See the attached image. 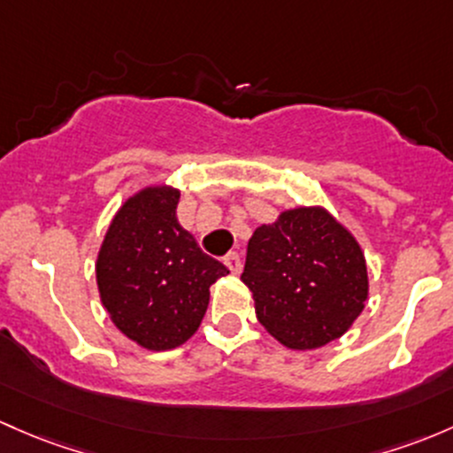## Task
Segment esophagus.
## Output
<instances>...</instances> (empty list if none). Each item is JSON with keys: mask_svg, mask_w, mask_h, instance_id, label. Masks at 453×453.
<instances>
[{"mask_svg": "<svg viewBox=\"0 0 453 453\" xmlns=\"http://www.w3.org/2000/svg\"><path fill=\"white\" fill-rule=\"evenodd\" d=\"M223 263H226V266L232 271V273H241L242 265H241V256L236 254V251H230V254L223 258Z\"/></svg>", "mask_w": 453, "mask_h": 453, "instance_id": "1", "label": "esophagus"}]
</instances>
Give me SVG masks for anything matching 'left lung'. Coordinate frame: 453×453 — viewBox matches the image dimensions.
Masks as SVG:
<instances>
[{
	"label": "left lung",
	"instance_id": "8db88e82",
	"mask_svg": "<svg viewBox=\"0 0 453 453\" xmlns=\"http://www.w3.org/2000/svg\"><path fill=\"white\" fill-rule=\"evenodd\" d=\"M241 280L265 330L290 349H317L345 334L369 293L363 250L323 208H295L260 226Z\"/></svg>",
	"mask_w": 453,
	"mask_h": 453
}]
</instances>
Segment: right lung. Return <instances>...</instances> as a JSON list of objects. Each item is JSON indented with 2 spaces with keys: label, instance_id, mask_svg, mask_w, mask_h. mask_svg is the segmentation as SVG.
I'll use <instances>...</instances> for the list:
<instances>
[{
  "label": "right lung",
  "instance_id": "obj_1",
  "mask_svg": "<svg viewBox=\"0 0 453 453\" xmlns=\"http://www.w3.org/2000/svg\"><path fill=\"white\" fill-rule=\"evenodd\" d=\"M180 190L142 188L114 214L97 256V287L112 323L145 349L187 342L206 314L226 265L178 223Z\"/></svg>",
  "mask_w": 453,
  "mask_h": 453
}]
</instances>
